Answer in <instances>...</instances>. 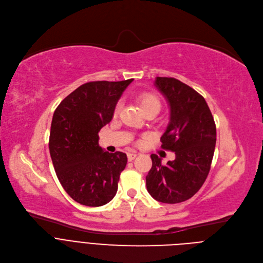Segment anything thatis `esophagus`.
<instances>
[{
	"label": "esophagus",
	"mask_w": 263,
	"mask_h": 263,
	"mask_svg": "<svg viewBox=\"0 0 263 263\" xmlns=\"http://www.w3.org/2000/svg\"><path fill=\"white\" fill-rule=\"evenodd\" d=\"M127 156H128V160H129V161H132V160L137 156V153H136V152H129V153L127 154Z\"/></svg>",
	"instance_id": "34e87169"
}]
</instances>
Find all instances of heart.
<instances>
[{"label":"heart","mask_w":263,"mask_h":263,"mask_svg":"<svg viewBox=\"0 0 263 263\" xmlns=\"http://www.w3.org/2000/svg\"><path fill=\"white\" fill-rule=\"evenodd\" d=\"M140 105L142 107L143 110H147V109H151V108H157L160 110L161 108V102L158 99V97H156L153 93H143L141 95L140 99ZM121 108V104L119 103L115 109V114H118L119 110Z\"/></svg>","instance_id":"heart-1"}]
</instances>
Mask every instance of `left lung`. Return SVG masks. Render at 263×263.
<instances>
[{
	"label": "left lung",
	"mask_w": 263,
	"mask_h": 263,
	"mask_svg": "<svg viewBox=\"0 0 263 263\" xmlns=\"http://www.w3.org/2000/svg\"><path fill=\"white\" fill-rule=\"evenodd\" d=\"M154 84L170 106L161 146L175 152L176 158L163 165L161 158L151 155L146 190L158 202L177 204L191 199L204 184L214 154L216 128L205 99L194 88L171 77H157Z\"/></svg>",
	"instance_id": "8db88e82"
}]
</instances>
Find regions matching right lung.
Masks as SVG:
<instances>
[{
	"instance_id": "obj_1",
	"label": "right lung",
	"mask_w": 263,
	"mask_h": 263,
	"mask_svg": "<svg viewBox=\"0 0 263 263\" xmlns=\"http://www.w3.org/2000/svg\"><path fill=\"white\" fill-rule=\"evenodd\" d=\"M132 81L85 83L54 112L49 140L53 165L64 191L82 205H105L118 192L127 155L104 152L99 132L111 122L118 101Z\"/></svg>"
}]
</instances>
